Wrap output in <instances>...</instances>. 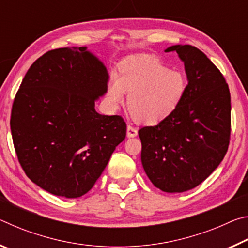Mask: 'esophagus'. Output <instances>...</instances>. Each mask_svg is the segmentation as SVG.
<instances>
[{"mask_svg":"<svg viewBox=\"0 0 248 248\" xmlns=\"http://www.w3.org/2000/svg\"><path fill=\"white\" fill-rule=\"evenodd\" d=\"M137 134H138L137 129L131 127V125H128V127H127V137L128 138H134V137H137Z\"/></svg>","mask_w":248,"mask_h":248,"instance_id":"obj_1","label":"esophagus"}]
</instances>
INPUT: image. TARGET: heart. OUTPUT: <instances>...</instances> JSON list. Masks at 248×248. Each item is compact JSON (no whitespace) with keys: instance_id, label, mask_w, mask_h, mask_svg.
I'll list each match as a JSON object with an SVG mask.
<instances>
[{"instance_id":"heart-1","label":"heart","mask_w":248,"mask_h":248,"mask_svg":"<svg viewBox=\"0 0 248 248\" xmlns=\"http://www.w3.org/2000/svg\"><path fill=\"white\" fill-rule=\"evenodd\" d=\"M187 92L183 73L170 70L150 57L124 61L119 72L109 83L107 103L111 109L124 102L129 93L127 107L132 118L141 124H154L166 119L179 107Z\"/></svg>"}]
</instances>
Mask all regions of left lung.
Instances as JSON below:
<instances>
[{
  "mask_svg": "<svg viewBox=\"0 0 248 248\" xmlns=\"http://www.w3.org/2000/svg\"><path fill=\"white\" fill-rule=\"evenodd\" d=\"M187 75V92L179 107L153 127L139 130L141 162L155 187L184 192L209 177L228 151L231 95L219 69L198 48L175 45Z\"/></svg>",
  "mask_w": 248,
  "mask_h": 248,
  "instance_id": "1",
  "label": "left lung"
}]
</instances>
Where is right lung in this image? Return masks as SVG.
Returning <instances> with one entry per match:
<instances>
[{"instance_id": "add662e5", "label": "right lung", "mask_w": 248, "mask_h": 248, "mask_svg": "<svg viewBox=\"0 0 248 248\" xmlns=\"http://www.w3.org/2000/svg\"><path fill=\"white\" fill-rule=\"evenodd\" d=\"M108 79L86 47L48 51L25 75L12 108V137L27 177L50 194L89 192L124 140V119L95 110Z\"/></svg>"}]
</instances>
